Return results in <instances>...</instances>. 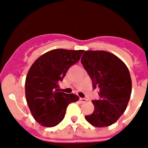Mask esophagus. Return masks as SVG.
Returning a JSON list of instances; mask_svg holds the SVG:
<instances>
[{
	"mask_svg": "<svg viewBox=\"0 0 148 148\" xmlns=\"http://www.w3.org/2000/svg\"><path fill=\"white\" fill-rule=\"evenodd\" d=\"M87 101V99H85V98H79V102L80 103H84Z\"/></svg>",
	"mask_w": 148,
	"mask_h": 148,
	"instance_id": "1",
	"label": "esophagus"
}]
</instances>
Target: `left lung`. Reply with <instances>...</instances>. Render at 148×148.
Instances as JSON below:
<instances>
[{
  "label": "left lung",
  "mask_w": 148,
  "mask_h": 148,
  "mask_svg": "<svg viewBox=\"0 0 148 148\" xmlns=\"http://www.w3.org/2000/svg\"><path fill=\"white\" fill-rule=\"evenodd\" d=\"M82 64L92 79V88L99 87V100H93V113L85 119L94 127L113 125L124 113L132 91L130 72L121 59L106 51H85Z\"/></svg>",
  "instance_id": "1"
}]
</instances>
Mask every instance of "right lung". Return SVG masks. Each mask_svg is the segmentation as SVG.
<instances>
[{
	"mask_svg": "<svg viewBox=\"0 0 148 148\" xmlns=\"http://www.w3.org/2000/svg\"><path fill=\"white\" fill-rule=\"evenodd\" d=\"M84 50L56 49L40 56L31 66L25 82V93L30 112L35 121L52 127L64 118L68 104L78 95L59 92L69 68L78 62Z\"/></svg>",
	"mask_w": 148,
	"mask_h": 148,
	"instance_id": "1",
	"label": "right lung"
}]
</instances>
